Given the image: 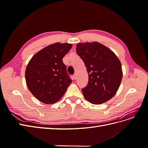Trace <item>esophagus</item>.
Here are the masks:
<instances>
[{"label":"esophagus","instance_id":"34e87169","mask_svg":"<svg viewBox=\"0 0 148 148\" xmlns=\"http://www.w3.org/2000/svg\"><path fill=\"white\" fill-rule=\"evenodd\" d=\"M73 79H77V75L74 74L73 76Z\"/></svg>","mask_w":148,"mask_h":148}]
</instances>
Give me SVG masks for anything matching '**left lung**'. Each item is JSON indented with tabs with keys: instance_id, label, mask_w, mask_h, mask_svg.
<instances>
[{
	"instance_id": "obj_1",
	"label": "left lung",
	"mask_w": 148,
	"mask_h": 148,
	"mask_svg": "<svg viewBox=\"0 0 148 148\" xmlns=\"http://www.w3.org/2000/svg\"><path fill=\"white\" fill-rule=\"evenodd\" d=\"M77 53L84 62L88 73L83 96L94 104H101L113 97L122 79V65L115 53L102 44L78 43Z\"/></svg>"
}]
</instances>
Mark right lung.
<instances>
[{
    "label": "right lung",
    "mask_w": 148,
    "mask_h": 148,
    "mask_svg": "<svg viewBox=\"0 0 148 148\" xmlns=\"http://www.w3.org/2000/svg\"><path fill=\"white\" fill-rule=\"evenodd\" d=\"M71 44L55 43L37 52L26 66L25 79L32 95L44 104H53L64 96L72 82L63 59Z\"/></svg>",
    "instance_id": "right-lung-1"
}]
</instances>
